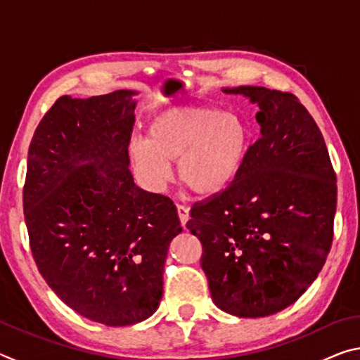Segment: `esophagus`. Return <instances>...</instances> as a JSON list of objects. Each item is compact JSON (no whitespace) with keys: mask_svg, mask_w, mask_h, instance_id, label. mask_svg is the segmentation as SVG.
<instances>
[{"mask_svg":"<svg viewBox=\"0 0 360 360\" xmlns=\"http://www.w3.org/2000/svg\"><path fill=\"white\" fill-rule=\"evenodd\" d=\"M176 208H178V214H179V221L182 224V227L187 224L188 221V208L186 205H176Z\"/></svg>","mask_w":360,"mask_h":360,"instance_id":"1","label":"esophagus"}]
</instances>
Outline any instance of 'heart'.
I'll return each instance as SVG.
<instances>
[{
  "label": "heart",
  "instance_id": "b5f03b06",
  "mask_svg": "<svg viewBox=\"0 0 360 360\" xmlns=\"http://www.w3.org/2000/svg\"><path fill=\"white\" fill-rule=\"evenodd\" d=\"M251 133L240 115L210 106H174L157 115L148 138L129 143L135 174L150 192L172 179V167L188 191L210 197L238 176L246 160Z\"/></svg>",
  "mask_w": 360,
  "mask_h": 360
}]
</instances>
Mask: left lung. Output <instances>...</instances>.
Listing matches in <instances>:
<instances>
[{
  "label": "left lung",
  "instance_id": "1",
  "mask_svg": "<svg viewBox=\"0 0 360 360\" xmlns=\"http://www.w3.org/2000/svg\"><path fill=\"white\" fill-rule=\"evenodd\" d=\"M259 106L260 138L222 192L193 203L187 229L222 311L264 318L294 303L330 251L337 176L319 127L294 94L224 89Z\"/></svg>",
  "mask_w": 360,
  "mask_h": 360
}]
</instances>
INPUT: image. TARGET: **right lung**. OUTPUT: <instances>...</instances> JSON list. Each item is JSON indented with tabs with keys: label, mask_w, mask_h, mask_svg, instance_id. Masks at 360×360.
I'll use <instances>...</instances> for the list:
<instances>
[{
	"label": "right lung",
	"mask_w": 360,
	"mask_h": 360,
	"mask_svg": "<svg viewBox=\"0 0 360 360\" xmlns=\"http://www.w3.org/2000/svg\"><path fill=\"white\" fill-rule=\"evenodd\" d=\"M133 95L60 96L34 131L23 186L42 278L76 313L111 327L155 313L168 246L182 231L172 198L133 181Z\"/></svg>",
	"instance_id": "1"
}]
</instances>
